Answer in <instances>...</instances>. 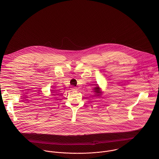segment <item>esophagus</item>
<instances>
[{"label":"esophagus","mask_w":159,"mask_h":159,"mask_svg":"<svg viewBox=\"0 0 159 159\" xmlns=\"http://www.w3.org/2000/svg\"><path fill=\"white\" fill-rule=\"evenodd\" d=\"M71 89H72V90H77V87H72Z\"/></svg>","instance_id":"34e87169"}]
</instances>
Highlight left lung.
<instances>
[{"label": "left lung", "instance_id": "8db88e82", "mask_svg": "<svg viewBox=\"0 0 159 159\" xmlns=\"http://www.w3.org/2000/svg\"><path fill=\"white\" fill-rule=\"evenodd\" d=\"M96 87H95L94 89H93V92L94 93V96H96V97H98V98H100L101 96H102V90H101V89L99 87V85L98 84H96Z\"/></svg>", "mask_w": 159, "mask_h": 159}]
</instances>
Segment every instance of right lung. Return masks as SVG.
I'll return each instance as SVG.
<instances>
[{"mask_svg": "<svg viewBox=\"0 0 159 159\" xmlns=\"http://www.w3.org/2000/svg\"><path fill=\"white\" fill-rule=\"evenodd\" d=\"M51 91H53V90H52ZM55 93V92H52V93ZM52 95H54V94H52Z\"/></svg>", "mask_w": 159, "mask_h": 159, "instance_id": "obj_1", "label": "right lung"}]
</instances>
